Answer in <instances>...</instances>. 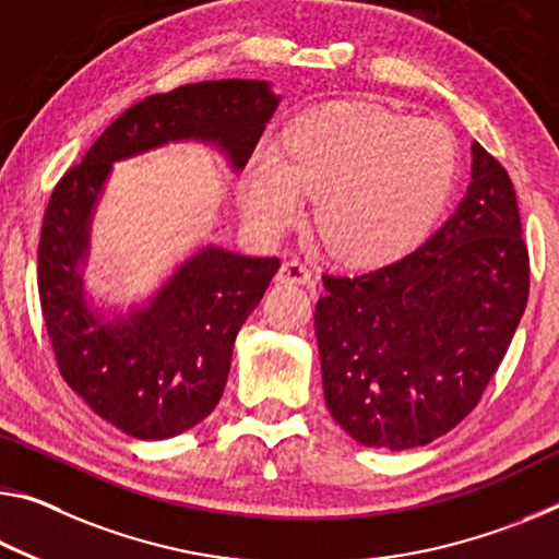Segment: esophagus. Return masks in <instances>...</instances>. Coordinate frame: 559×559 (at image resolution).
Here are the masks:
<instances>
[{
    "instance_id": "esophagus-1",
    "label": "esophagus",
    "mask_w": 559,
    "mask_h": 559,
    "mask_svg": "<svg viewBox=\"0 0 559 559\" xmlns=\"http://www.w3.org/2000/svg\"><path fill=\"white\" fill-rule=\"evenodd\" d=\"M278 281L281 283H308L311 281V269H308V265L298 259L283 261V265L278 269Z\"/></svg>"
}]
</instances>
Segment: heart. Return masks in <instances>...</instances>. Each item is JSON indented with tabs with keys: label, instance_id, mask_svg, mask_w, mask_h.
<instances>
[{
	"label": "heart",
	"instance_id": "obj_1",
	"mask_svg": "<svg viewBox=\"0 0 559 559\" xmlns=\"http://www.w3.org/2000/svg\"><path fill=\"white\" fill-rule=\"evenodd\" d=\"M457 141L445 123L378 106H331L290 123L281 144L251 156L241 209L276 236L313 201V228L335 259L395 261L436 228L455 189Z\"/></svg>",
	"mask_w": 559,
	"mask_h": 559
}]
</instances>
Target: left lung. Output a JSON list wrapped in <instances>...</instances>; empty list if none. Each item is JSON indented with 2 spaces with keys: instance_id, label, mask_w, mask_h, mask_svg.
Masks as SVG:
<instances>
[{
  "instance_id": "obj_1",
  "label": "left lung",
  "mask_w": 559,
  "mask_h": 559,
  "mask_svg": "<svg viewBox=\"0 0 559 559\" xmlns=\"http://www.w3.org/2000/svg\"><path fill=\"white\" fill-rule=\"evenodd\" d=\"M323 395L360 445H428L480 401L527 306L530 259L504 168L473 144L455 214L380 269L323 276Z\"/></svg>"
}]
</instances>
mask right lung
I'll return each mask as SVG.
<instances>
[{"instance_id": "right-lung-1", "label": "right lung", "mask_w": 559, "mask_h": 559, "mask_svg": "<svg viewBox=\"0 0 559 559\" xmlns=\"http://www.w3.org/2000/svg\"><path fill=\"white\" fill-rule=\"evenodd\" d=\"M281 96L261 79L154 94L121 114L51 191L39 236V300L59 373L106 423L166 440L218 405L234 341L278 259L201 246L141 306L94 308L84 288L92 221L117 162L181 141L214 146L243 171Z\"/></svg>"}]
</instances>
